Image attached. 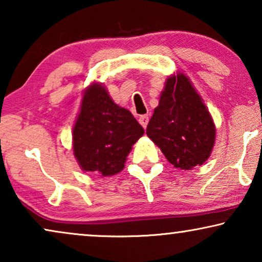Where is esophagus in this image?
Returning a JSON list of instances; mask_svg holds the SVG:
<instances>
[{
	"instance_id": "1",
	"label": "esophagus",
	"mask_w": 262,
	"mask_h": 262,
	"mask_svg": "<svg viewBox=\"0 0 262 262\" xmlns=\"http://www.w3.org/2000/svg\"><path fill=\"white\" fill-rule=\"evenodd\" d=\"M139 124H141L142 125V126L143 127H146V125H148V123H149V117L148 116H145V114H144V116H141V117H139Z\"/></svg>"
}]
</instances>
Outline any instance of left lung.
I'll use <instances>...</instances> for the list:
<instances>
[{
    "instance_id": "obj_1",
    "label": "left lung",
    "mask_w": 262,
    "mask_h": 262,
    "mask_svg": "<svg viewBox=\"0 0 262 262\" xmlns=\"http://www.w3.org/2000/svg\"><path fill=\"white\" fill-rule=\"evenodd\" d=\"M146 135L175 168L191 169L209 159L216 128L202 98L184 74L167 80Z\"/></svg>"
}]
</instances>
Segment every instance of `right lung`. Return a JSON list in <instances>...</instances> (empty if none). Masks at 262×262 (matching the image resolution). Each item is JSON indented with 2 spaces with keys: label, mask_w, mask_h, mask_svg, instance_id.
Wrapping results in <instances>:
<instances>
[{
  "label": "right lung",
  "mask_w": 262,
  "mask_h": 262,
  "mask_svg": "<svg viewBox=\"0 0 262 262\" xmlns=\"http://www.w3.org/2000/svg\"><path fill=\"white\" fill-rule=\"evenodd\" d=\"M143 134L130 111L114 103L101 84H92L74 126V155L84 171L110 177L123 170L132 145Z\"/></svg>",
  "instance_id": "1"
}]
</instances>
